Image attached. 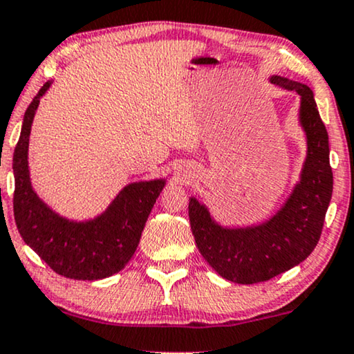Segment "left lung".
Wrapping results in <instances>:
<instances>
[{
  "instance_id": "left-lung-1",
  "label": "left lung",
  "mask_w": 354,
  "mask_h": 354,
  "mask_svg": "<svg viewBox=\"0 0 354 354\" xmlns=\"http://www.w3.org/2000/svg\"><path fill=\"white\" fill-rule=\"evenodd\" d=\"M271 83L300 94V122L308 139L301 179L286 205L260 226L227 229L212 220L205 205L194 197L189 201V221L198 252L218 274L237 283L270 281L308 258L319 242L332 197L328 134L313 91L282 77H272Z\"/></svg>"
}]
</instances>
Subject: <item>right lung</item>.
Returning a JSON list of instances; mask_svg holds the SVG:
<instances>
[{"label": "right lung", "mask_w": 354, "mask_h": 354, "mask_svg": "<svg viewBox=\"0 0 354 354\" xmlns=\"http://www.w3.org/2000/svg\"><path fill=\"white\" fill-rule=\"evenodd\" d=\"M49 84L44 83L30 102L14 151V218L24 242L54 272L77 281H97L122 271L131 260L165 179L128 184L111 207L91 221H68L54 213L32 189L27 160L35 112Z\"/></svg>", "instance_id": "add662e5"}]
</instances>
